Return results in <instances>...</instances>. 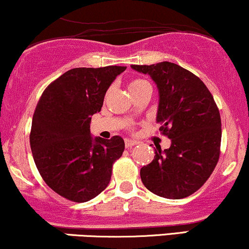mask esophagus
Wrapping results in <instances>:
<instances>
[{
	"label": "esophagus",
	"mask_w": 249,
	"mask_h": 249,
	"mask_svg": "<svg viewBox=\"0 0 249 249\" xmlns=\"http://www.w3.org/2000/svg\"><path fill=\"white\" fill-rule=\"evenodd\" d=\"M137 142L134 141V140H130V139H125L124 140V145L125 148H131L134 147V145H136Z\"/></svg>",
	"instance_id": "esophagus-1"
}]
</instances>
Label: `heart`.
<instances>
[{
    "label": "heart",
    "mask_w": 249,
    "mask_h": 249,
    "mask_svg": "<svg viewBox=\"0 0 249 249\" xmlns=\"http://www.w3.org/2000/svg\"><path fill=\"white\" fill-rule=\"evenodd\" d=\"M143 89H151L150 83L147 80H144V79H140V78L133 79V80L129 83V85H128V89H129L130 94L131 93L137 92V90H141Z\"/></svg>",
    "instance_id": "1"
}]
</instances>
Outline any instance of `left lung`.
I'll list each match as a JSON object with an SVG mask.
<instances>
[{
    "mask_svg": "<svg viewBox=\"0 0 249 249\" xmlns=\"http://www.w3.org/2000/svg\"><path fill=\"white\" fill-rule=\"evenodd\" d=\"M150 75L159 89L156 121L171 140L156 147L153 162L140 171L149 191L168 198L189 197L203 186L220 155L221 120L214 99L197 75L169 61L131 65Z\"/></svg>",
    "mask_w": 249,
    "mask_h": 249,
    "instance_id": "1",
    "label": "left lung"
}]
</instances>
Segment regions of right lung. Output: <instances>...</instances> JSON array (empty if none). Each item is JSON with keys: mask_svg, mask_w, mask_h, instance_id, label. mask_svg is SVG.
Segmentation results:
<instances>
[{"mask_svg": "<svg viewBox=\"0 0 249 249\" xmlns=\"http://www.w3.org/2000/svg\"><path fill=\"white\" fill-rule=\"evenodd\" d=\"M125 69H72L50 84L38 101L30 133L32 156L44 182L66 199L84 203L101 194L113 163L122 156V137H93L89 124Z\"/></svg>", "mask_w": 249, "mask_h": 249, "instance_id": "add662e5", "label": "right lung"}]
</instances>
